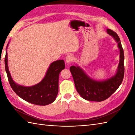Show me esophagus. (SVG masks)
Listing matches in <instances>:
<instances>
[{
  "mask_svg": "<svg viewBox=\"0 0 135 135\" xmlns=\"http://www.w3.org/2000/svg\"><path fill=\"white\" fill-rule=\"evenodd\" d=\"M74 60V57L71 55V54H68L67 57H65V61L67 64H69V63L71 62Z\"/></svg>",
  "mask_w": 135,
  "mask_h": 135,
  "instance_id": "esophagus-1",
  "label": "esophagus"
}]
</instances>
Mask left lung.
<instances>
[{
    "label": "left lung",
    "mask_w": 135,
    "mask_h": 135,
    "mask_svg": "<svg viewBox=\"0 0 135 135\" xmlns=\"http://www.w3.org/2000/svg\"><path fill=\"white\" fill-rule=\"evenodd\" d=\"M107 31L116 40L120 50L119 63L115 75L105 81H96L90 78L79 67L73 65L70 68L77 91L89 101L102 102L108 99L117 90L124 79V53L120 39L114 31L110 29Z\"/></svg>",
    "instance_id": "obj_1"
}]
</instances>
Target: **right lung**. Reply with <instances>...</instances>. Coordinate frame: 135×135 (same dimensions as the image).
<instances>
[{
    "label": "right lung",
    "instance_id": "obj_1",
    "mask_svg": "<svg viewBox=\"0 0 135 135\" xmlns=\"http://www.w3.org/2000/svg\"><path fill=\"white\" fill-rule=\"evenodd\" d=\"M4 63L5 70L11 87L21 99L39 105L49 104L55 100L59 91V74L61 70L65 68L64 60H57L51 63L42 81L37 85L30 87L17 85L13 81L8 69L7 51L4 57Z\"/></svg>",
    "mask_w": 135,
    "mask_h": 135
}]
</instances>
